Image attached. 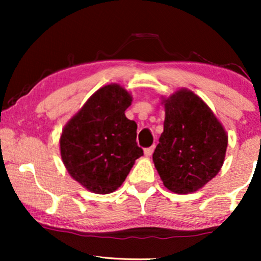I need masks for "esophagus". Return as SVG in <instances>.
Returning a JSON list of instances; mask_svg holds the SVG:
<instances>
[{
  "instance_id": "esophagus-1",
  "label": "esophagus",
  "mask_w": 261,
  "mask_h": 261,
  "mask_svg": "<svg viewBox=\"0 0 261 261\" xmlns=\"http://www.w3.org/2000/svg\"><path fill=\"white\" fill-rule=\"evenodd\" d=\"M153 151H154V146H151V147L144 149V154H145L146 156H151Z\"/></svg>"
}]
</instances>
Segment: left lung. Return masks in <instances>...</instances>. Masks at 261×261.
<instances>
[{"label":"left lung","mask_w":261,"mask_h":261,"mask_svg":"<svg viewBox=\"0 0 261 261\" xmlns=\"http://www.w3.org/2000/svg\"><path fill=\"white\" fill-rule=\"evenodd\" d=\"M164 132L153 163L164 187L174 194L199 190L220 172L228 146L227 132L203 99L187 88L162 96Z\"/></svg>","instance_id":"1"}]
</instances>
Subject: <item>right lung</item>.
Masks as SVG:
<instances>
[{
	"mask_svg": "<svg viewBox=\"0 0 261 261\" xmlns=\"http://www.w3.org/2000/svg\"><path fill=\"white\" fill-rule=\"evenodd\" d=\"M132 101L120 84L105 85L63 128L59 144L64 165L74 180L94 194L119 189L144 154L137 145V123L124 115Z\"/></svg>",
	"mask_w": 261,
	"mask_h": 261,
	"instance_id": "obj_1",
	"label": "right lung"
}]
</instances>
